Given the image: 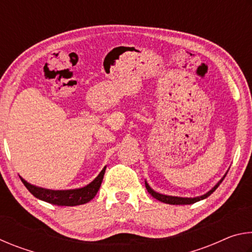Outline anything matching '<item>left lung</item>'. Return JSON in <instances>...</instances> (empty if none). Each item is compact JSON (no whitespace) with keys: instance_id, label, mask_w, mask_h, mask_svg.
I'll use <instances>...</instances> for the list:
<instances>
[{"instance_id":"obj_1","label":"left lung","mask_w":252,"mask_h":252,"mask_svg":"<svg viewBox=\"0 0 252 252\" xmlns=\"http://www.w3.org/2000/svg\"><path fill=\"white\" fill-rule=\"evenodd\" d=\"M225 176H227V174H225ZM224 176V177H225ZM224 177L221 179V180L217 183V185L212 188V189L209 191V192H207L206 194H203V195H201V197H195V198H179V197H171V195H164V194H160V193H158V192H156V191H153L150 187H149V185L148 183L146 182V188H147V190H148V192L150 193L153 198H156L157 200H159V201H161V202H164V203H169V204H192V203H194V202H198V201H200V200H203V199H206V198H208L209 195H210L213 191H215L217 188H218L219 186H220V183L223 181V179H224Z\"/></svg>"}]
</instances>
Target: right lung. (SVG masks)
Returning <instances> with one entry per match:
<instances>
[{
  "label": "right lung",
  "instance_id": "add662e5",
  "mask_svg": "<svg viewBox=\"0 0 252 252\" xmlns=\"http://www.w3.org/2000/svg\"><path fill=\"white\" fill-rule=\"evenodd\" d=\"M105 172V167L100 172L99 176H97L94 180H93L90 185L87 187L81 188V189H75V190H49V189H43V188H39L35 186L30 185L24 179L21 178V180L24 183V186L27 187V189L31 192L34 197L43 200L45 202L57 204V206H79V204H84L90 201L93 198L95 197V194L99 191L102 180H103V176Z\"/></svg>",
  "mask_w": 252,
  "mask_h": 252
}]
</instances>
